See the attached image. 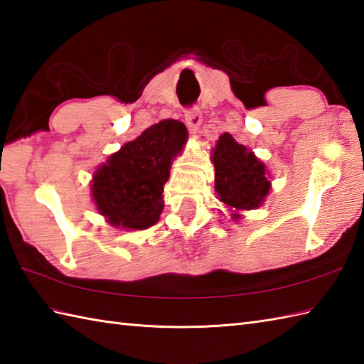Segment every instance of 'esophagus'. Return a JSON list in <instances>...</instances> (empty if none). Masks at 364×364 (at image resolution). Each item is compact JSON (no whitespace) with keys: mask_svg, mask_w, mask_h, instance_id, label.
I'll use <instances>...</instances> for the list:
<instances>
[{"mask_svg":"<svg viewBox=\"0 0 364 364\" xmlns=\"http://www.w3.org/2000/svg\"><path fill=\"white\" fill-rule=\"evenodd\" d=\"M185 121H187V124L190 127L196 129L203 123V114H200V110L198 107H190L185 110Z\"/></svg>","mask_w":364,"mask_h":364,"instance_id":"34e87169","label":"esophagus"}]
</instances>
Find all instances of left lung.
Segmentation results:
<instances>
[{"instance_id":"obj_1","label":"left lung","mask_w":364,"mask_h":364,"mask_svg":"<svg viewBox=\"0 0 364 364\" xmlns=\"http://www.w3.org/2000/svg\"><path fill=\"white\" fill-rule=\"evenodd\" d=\"M215 190L221 203L233 210L238 220L240 210H252L263 204L271 190L264 164L250 149L223 134L213 148Z\"/></svg>"}]
</instances>
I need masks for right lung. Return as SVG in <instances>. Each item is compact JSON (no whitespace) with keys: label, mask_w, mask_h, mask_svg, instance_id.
I'll list each match as a JSON object with an SVG mask.
<instances>
[{"label":"right lung","mask_w":364,"mask_h":364,"mask_svg":"<svg viewBox=\"0 0 364 364\" xmlns=\"http://www.w3.org/2000/svg\"><path fill=\"white\" fill-rule=\"evenodd\" d=\"M185 141L187 127L181 121L164 119L126 143L96 169L92 196L110 225L144 230L159 221L164 210V185Z\"/></svg>","instance_id":"1"}]
</instances>
